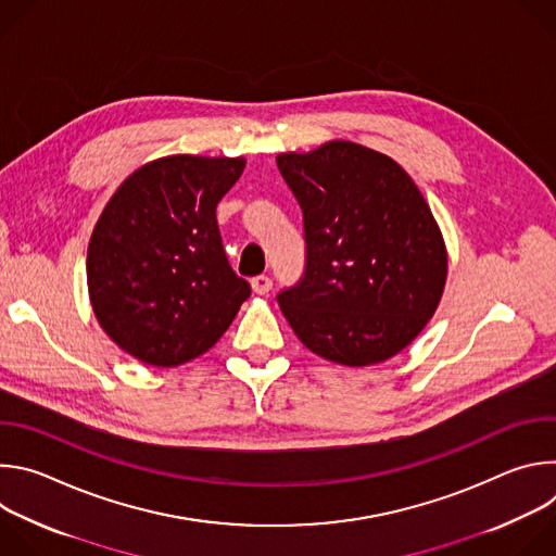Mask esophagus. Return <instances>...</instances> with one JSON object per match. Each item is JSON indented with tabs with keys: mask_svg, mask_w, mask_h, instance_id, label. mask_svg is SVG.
Segmentation results:
<instances>
[{
	"mask_svg": "<svg viewBox=\"0 0 556 556\" xmlns=\"http://www.w3.org/2000/svg\"><path fill=\"white\" fill-rule=\"evenodd\" d=\"M251 286H253V290H255L257 294H266V292L273 288V279H270L268 275H257V277H253Z\"/></svg>",
	"mask_w": 556,
	"mask_h": 556,
	"instance_id": "34e87169",
	"label": "esophagus"
}]
</instances>
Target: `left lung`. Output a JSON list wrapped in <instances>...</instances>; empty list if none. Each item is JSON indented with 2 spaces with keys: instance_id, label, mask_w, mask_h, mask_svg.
Instances as JSON below:
<instances>
[{
  "instance_id": "obj_1",
  "label": "left lung",
  "mask_w": 556,
  "mask_h": 556,
  "mask_svg": "<svg viewBox=\"0 0 556 556\" xmlns=\"http://www.w3.org/2000/svg\"><path fill=\"white\" fill-rule=\"evenodd\" d=\"M277 167L303 213V277L277 294L299 341L350 367L405 350L433 316L448 264L416 182L348 140L281 153Z\"/></svg>"
}]
</instances>
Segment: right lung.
Masks as SVG:
<instances>
[{"label": "right lung", "instance_id": "right-lung-1", "mask_svg": "<svg viewBox=\"0 0 556 556\" xmlns=\"http://www.w3.org/2000/svg\"><path fill=\"white\" fill-rule=\"evenodd\" d=\"M244 167V157H157L103 208L88 247L90 301L108 337L134 358L155 367L198 358L251 296L215 217Z\"/></svg>", "mask_w": 556, "mask_h": 556}]
</instances>
